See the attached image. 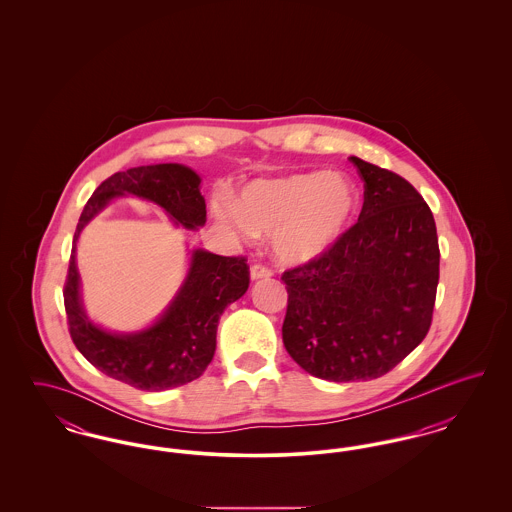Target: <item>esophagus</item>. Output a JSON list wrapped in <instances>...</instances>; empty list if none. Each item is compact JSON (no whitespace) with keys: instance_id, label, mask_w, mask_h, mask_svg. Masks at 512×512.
<instances>
[{"instance_id":"34e87169","label":"esophagus","mask_w":512,"mask_h":512,"mask_svg":"<svg viewBox=\"0 0 512 512\" xmlns=\"http://www.w3.org/2000/svg\"><path fill=\"white\" fill-rule=\"evenodd\" d=\"M249 276H251V280H263V278L272 276V270L265 265H253L249 270Z\"/></svg>"}]
</instances>
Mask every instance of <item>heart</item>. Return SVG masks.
I'll return each mask as SVG.
<instances>
[{
	"label": "heart",
	"instance_id": "b5f03b06",
	"mask_svg": "<svg viewBox=\"0 0 512 512\" xmlns=\"http://www.w3.org/2000/svg\"><path fill=\"white\" fill-rule=\"evenodd\" d=\"M359 209L357 186L340 172H299L253 180L240 197L213 201V215L242 240L270 234L284 265H305L338 244Z\"/></svg>",
	"mask_w": 512,
	"mask_h": 512
}]
</instances>
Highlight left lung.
<instances>
[{"instance_id": "1", "label": "left lung", "mask_w": 512, "mask_h": 512, "mask_svg": "<svg viewBox=\"0 0 512 512\" xmlns=\"http://www.w3.org/2000/svg\"><path fill=\"white\" fill-rule=\"evenodd\" d=\"M349 159L365 180L359 222L328 253L282 274L286 351L330 382L399 365L430 330L439 280L438 232L422 195L395 172Z\"/></svg>"}]
</instances>
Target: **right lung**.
<instances>
[{
	"label": "right lung",
	"instance_id": "add662e5",
	"mask_svg": "<svg viewBox=\"0 0 512 512\" xmlns=\"http://www.w3.org/2000/svg\"><path fill=\"white\" fill-rule=\"evenodd\" d=\"M199 184V174L180 163L115 172L99 184L76 224L63 292L71 338L98 370L136 390H171L205 372L215 355L220 315L247 292L249 267L244 257L192 249L188 274L159 318L144 330L109 332L86 315L76 244L84 226L122 195L147 199L161 207L174 226L199 230L207 220Z\"/></svg>",
	"mask_w": 512,
	"mask_h": 512
}]
</instances>
